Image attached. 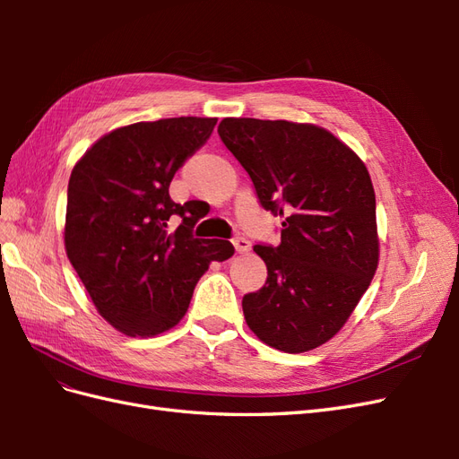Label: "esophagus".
<instances>
[{"label": "esophagus", "mask_w": 459, "mask_h": 459, "mask_svg": "<svg viewBox=\"0 0 459 459\" xmlns=\"http://www.w3.org/2000/svg\"><path fill=\"white\" fill-rule=\"evenodd\" d=\"M233 247H235V251L243 255V253L251 251V241L245 239V238H235L233 239Z\"/></svg>", "instance_id": "obj_1"}]
</instances>
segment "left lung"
Segmentation results:
<instances>
[{
	"instance_id": "obj_1",
	"label": "left lung",
	"mask_w": 459,
	"mask_h": 459,
	"mask_svg": "<svg viewBox=\"0 0 459 459\" xmlns=\"http://www.w3.org/2000/svg\"><path fill=\"white\" fill-rule=\"evenodd\" d=\"M218 134L260 204L283 218L280 245H255L268 280L243 297L247 325L277 351L317 349L346 324L379 264L366 164L314 124L224 118Z\"/></svg>"
}]
</instances>
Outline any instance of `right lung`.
<instances>
[{
	"mask_svg": "<svg viewBox=\"0 0 459 459\" xmlns=\"http://www.w3.org/2000/svg\"><path fill=\"white\" fill-rule=\"evenodd\" d=\"M218 118L135 122L100 137L68 179L65 248L97 312L128 337L178 325L211 262L235 248L195 239L201 208L170 199V182ZM183 220L176 232L168 221Z\"/></svg>",
	"mask_w": 459,
	"mask_h": 459,
	"instance_id": "add662e5",
	"label": "right lung"
}]
</instances>
